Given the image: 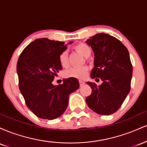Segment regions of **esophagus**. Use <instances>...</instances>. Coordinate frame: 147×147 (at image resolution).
<instances>
[{
    "label": "esophagus",
    "mask_w": 147,
    "mask_h": 147,
    "mask_svg": "<svg viewBox=\"0 0 147 147\" xmlns=\"http://www.w3.org/2000/svg\"><path fill=\"white\" fill-rule=\"evenodd\" d=\"M79 86H84V82H83V81H79Z\"/></svg>",
    "instance_id": "obj_1"
}]
</instances>
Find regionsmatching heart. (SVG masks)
<instances>
[{
	"label": "heart",
	"mask_w": 147,
	"mask_h": 147,
	"mask_svg": "<svg viewBox=\"0 0 147 147\" xmlns=\"http://www.w3.org/2000/svg\"><path fill=\"white\" fill-rule=\"evenodd\" d=\"M75 49L77 52H79L85 58H88L91 54V49L87 44L84 43H79L75 46ZM60 65L63 68H66L69 65L68 53L67 51H63L61 52L59 57ZM88 67L86 65L81 67H72L68 69L64 72V76L65 77H72L79 79H84L87 77L88 73Z\"/></svg>",
	"instance_id": "1"
}]
</instances>
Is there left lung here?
<instances>
[{
  "label": "left lung",
  "mask_w": 147,
  "mask_h": 147,
  "mask_svg": "<svg viewBox=\"0 0 147 147\" xmlns=\"http://www.w3.org/2000/svg\"><path fill=\"white\" fill-rule=\"evenodd\" d=\"M86 43L95 55L90 77L102 84L87 82L92 92L86 102L94 112L109 115L120 108L131 89L133 66L129 51L115 37L104 33L91 36Z\"/></svg>",
  "instance_id": "8db88e82"
}]
</instances>
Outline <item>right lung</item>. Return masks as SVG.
Returning a JSON list of instances; mask_svg holds the SVG:
<instances>
[{"label":"right lung","instance_id":"1","mask_svg":"<svg viewBox=\"0 0 147 147\" xmlns=\"http://www.w3.org/2000/svg\"><path fill=\"white\" fill-rule=\"evenodd\" d=\"M66 49L64 42L37 38L18 59L20 90L28 109L41 119H54L61 115L68 105L69 95L79 87V81L72 77L63 79L58 86L52 83L62 69L59 57Z\"/></svg>","mask_w":147,"mask_h":147}]
</instances>
